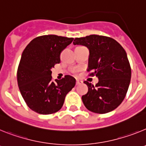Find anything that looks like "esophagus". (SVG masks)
I'll return each instance as SVG.
<instances>
[{"label":"esophagus","mask_w":146,"mask_h":146,"mask_svg":"<svg viewBox=\"0 0 146 146\" xmlns=\"http://www.w3.org/2000/svg\"><path fill=\"white\" fill-rule=\"evenodd\" d=\"M82 80H76V85H77V86L82 84Z\"/></svg>","instance_id":"34e87169"}]
</instances>
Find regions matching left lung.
Returning a JSON list of instances; mask_svg holds the SVG:
<instances>
[{"instance_id": "obj_1", "label": "left lung", "mask_w": 146, "mask_h": 146, "mask_svg": "<svg viewBox=\"0 0 146 146\" xmlns=\"http://www.w3.org/2000/svg\"><path fill=\"white\" fill-rule=\"evenodd\" d=\"M74 45H84L89 50V76H96V86L84 81L88 93L82 102L93 113L104 114L118 108L124 99L131 80V67L123 47L110 37L90 35L76 38Z\"/></svg>"}]
</instances>
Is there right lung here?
Masks as SVG:
<instances>
[{
  "label": "right lung",
  "mask_w": 146,
  "mask_h": 146,
  "mask_svg": "<svg viewBox=\"0 0 146 146\" xmlns=\"http://www.w3.org/2000/svg\"><path fill=\"white\" fill-rule=\"evenodd\" d=\"M74 38L44 35L33 38L22 54L18 66L17 83L28 108L42 115L61 109L66 94L74 87L76 80L65 75L52 81V68L60 61V52Z\"/></svg>",
  "instance_id": "add662e5"
}]
</instances>
